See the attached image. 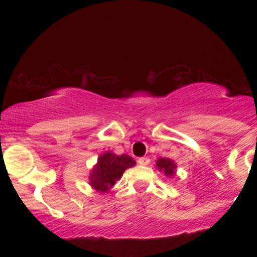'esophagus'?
<instances>
[{
	"label": "esophagus",
	"mask_w": 257,
	"mask_h": 257,
	"mask_svg": "<svg viewBox=\"0 0 257 257\" xmlns=\"http://www.w3.org/2000/svg\"><path fill=\"white\" fill-rule=\"evenodd\" d=\"M138 163L140 164V166H147V164H150V158L149 157H140L138 159Z\"/></svg>",
	"instance_id": "1"
}]
</instances>
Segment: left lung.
<instances>
[{
  "label": "left lung",
  "instance_id": "obj_1",
  "mask_svg": "<svg viewBox=\"0 0 257 257\" xmlns=\"http://www.w3.org/2000/svg\"><path fill=\"white\" fill-rule=\"evenodd\" d=\"M156 166L159 170H163L164 174L168 176H172L175 174V163H174L173 161H170V159L168 158H159L157 161V163H156Z\"/></svg>",
  "mask_w": 257,
  "mask_h": 257
}]
</instances>
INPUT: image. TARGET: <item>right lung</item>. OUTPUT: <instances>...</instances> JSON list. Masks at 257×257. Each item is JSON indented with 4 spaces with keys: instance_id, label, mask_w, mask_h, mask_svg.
<instances>
[{
    "instance_id": "obj_1",
    "label": "right lung",
    "mask_w": 257,
    "mask_h": 257,
    "mask_svg": "<svg viewBox=\"0 0 257 257\" xmlns=\"http://www.w3.org/2000/svg\"><path fill=\"white\" fill-rule=\"evenodd\" d=\"M135 166V161L131 156H117L106 152L98 158V163L90 173V185L99 192L104 193L120 179L125 169Z\"/></svg>"
}]
</instances>
